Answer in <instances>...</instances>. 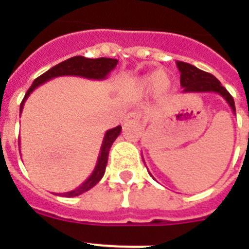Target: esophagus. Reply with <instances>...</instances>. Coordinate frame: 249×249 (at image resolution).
Returning <instances> with one entry per match:
<instances>
[{"label":"esophagus","mask_w":249,"mask_h":249,"mask_svg":"<svg viewBox=\"0 0 249 249\" xmlns=\"http://www.w3.org/2000/svg\"><path fill=\"white\" fill-rule=\"evenodd\" d=\"M141 120V113L137 112V111H132V112H129L125 117V123L126 124H130V123H140Z\"/></svg>","instance_id":"34e87169"}]
</instances>
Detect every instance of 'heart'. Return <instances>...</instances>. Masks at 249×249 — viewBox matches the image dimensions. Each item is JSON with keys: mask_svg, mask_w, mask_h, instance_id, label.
I'll list each match as a JSON object with an SVG mask.
<instances>
[{"mask_svg": "<svg viewBox=\"0 0 249 249\" xmlns=\"http://www.w3.org/2000/svg\"><path fill=\"white\" fill-rule=\"evenodd\" d=\"M170 81L165 79L164 72H155V73H148L138 77L134 81V90L137 94L144 95V94L155 91L159 95H164L169 91Z\"/></svg>", "mask_w": 249, "mask_h": 249, "instance_id": "b5f03b06", "label": "heart"}]
</instances>
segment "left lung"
Segmentation results:
<instances>
[{"label":"left lung","mask_w":249,"mask_h":249,"mask_svg":"<svg viewBox=\"0 0 249 249\" xmlns=\"http://www.w3.org/2000/svg\"><path fill=\"white\" fill-rule=\"evenodd\" d=\"M177 67L181 72V86L183 93H217L228 102L235 113V103L228 90L213 75L196 68L193 64L177 62Z\"/></svg>","instance_id":"left-lung-1"}]
</instances>
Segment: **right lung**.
I'll return each mask as SVG.
<instances>
[{
	"instance_id": "right-lung-1",
	"label": "right lung",
	"mask_w": 249,
	"mask_h": 249,
	"mask_svg": "<svg viewBox=\"0 0 249 249\" xmlns=\"http://www.w3.org/2000/svg\"><path fill=\"white\" fill-rule=\"evenodd\" d=\"M119 60L112 59V58H97V59H90V58H85V56H72L70 59L64 60L62 63L56 64L54 67H52L49 71L38 76L28 91L25 93L24 98L20 103V113L23 111L24 103L27 101V98L31 95L33 90L37 89L38 86L45 84L46 81L59 76H79V77H85V79L90 80H105L107 79V76L109 75V72L112 71L113 68L116 67ZM121 133V126H116V128L108 129L106 132L105 137H103V142H102L101 151H99V156H98L97 164L94 168L93 173L90 174L88 179L83 182L77 189L68 191V193H60L58 194L59 196H66V197H73L79 196L81 194L86 193L88 190L97 185L98 182L101 181L103 174H105L106 165H107V160H108V152L109 148L112 146L117 137L120 136Z\"/></svg>"
}]
</instances>
